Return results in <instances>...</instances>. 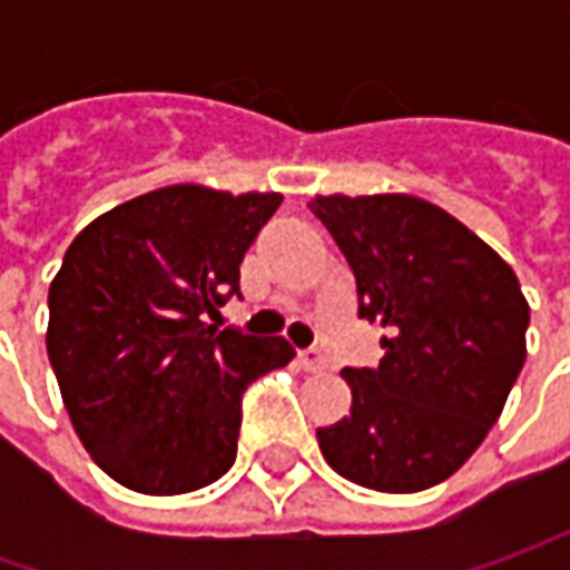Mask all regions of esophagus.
Returning <instances> with one entry per match:
<instances>
[{
	"instance_id": "34e87169",
	"label": "esophagus",
	"mask_w": 570,
	"mask_h": 570,
	"mask_svg": "<svg viewBox=\"0 0 570 570\" xmlns=\"http://www.w3.org/2000/svg\"><path fill=\"white\" fill-rule=\"evenodd\" d=\"M297 362H301L304 371H311V374L326 371V358H323V352H317V348H301V352H297Z\"/></svg>"
}]
</instances>
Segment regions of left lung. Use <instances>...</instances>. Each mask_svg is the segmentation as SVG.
<instances>
[{"mask_svg":"<svg viewBox=\"0 0 570 570\" xmlns=\"http://www.w3.org/2000/svg\"><path fill=\"white\" fill-rule=\"evenodd\" d=\"M345 253L377 367H345L352 412L317 428L326 463L374 492L450 479L498 422L527 362L530 304L514 269L450 212L405 193L314 196Z\"/></svg>","mask_w":570,"mask_h":570,"instance_id":"left-lung-1","label":"left lung"}]
</instances>
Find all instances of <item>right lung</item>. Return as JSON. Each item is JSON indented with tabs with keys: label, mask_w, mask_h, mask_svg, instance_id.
<instances>
[{
	"label": "right lung",
	"mask_w": 570,
	"mask_h": 570,
	"mask_svg": "<svg viewBox=\"0 0 570 570\" xmlns=\"http://www.w3.org/2000/svg\"><path fill=\"white\" fill-rule=\"evenodd\" d=\"M282 193L174 184L78 230L50 282L47 355L78 441L142 494L212 485L237 456L240 396L295 358L212 326Z\"/></svg>",
	"instance_id": "1"
}]
</instances>
